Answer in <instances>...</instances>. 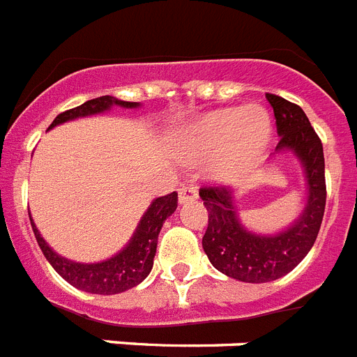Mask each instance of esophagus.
<instances>
[{
  "mask_svg": "<svg viewBox=\"0 0 357 357\" xmlns=\"http://www.w3.org/2000/svg\"><path fill=\"white\" fill-rule=\"evenodd\" d=\"M197 190L193 188V185H182L181 190H178V200H181V204L182 202H188V200H193L197 199Z\"/></svg>",
  "mask_w": 357,
  "mask_h": 357,
  "instance_id": "34e87169",
  "label": "esophagus"
}]
</instances>
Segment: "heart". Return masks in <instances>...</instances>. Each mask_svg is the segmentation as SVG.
Here are the masks:
<instances>
[{
    "label": "heart",
    "mask_w": 357,
    "mask_h": 357,
    "mask_svg": "<svg viewBox=\"0 0 357 357\" xmlns=\"http://www.w3.org/2000/svg\"><path fill=\"white\" fill-rule=\"evenodd\" d=\"M272 138V122L261 105L219 109L184 129L181 146L190 157H213L211 172L219 181H237L263 157Z\"/></svg>",
    "instance_id": "b5f03b06"
}]
</instances>
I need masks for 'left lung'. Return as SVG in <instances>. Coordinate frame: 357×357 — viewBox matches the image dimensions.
Segmentation results:
<instances>
[{
  "label": "left lung",
  "mask_w": 357,
  "mask_h": 357,
  "mask_svg": "<svg viewBox=\"0 0 357 357\" xmlns=\"http://www.w3.org/2000/svg\"><path fill=\"white\" fill-rule=\"evenodd\" d=\"M273 107L278 151H291L305 167L308 197L299 219L275 235H255L238 222L235 197L222 185H202L199 191L208 210L202 248L219 272L243 282H270L287 275L316 243L325 215L326 184L323 144L299 105L266 93Z\"/></svg>",
  "instance_id": "obj_1"
}]
</instances>
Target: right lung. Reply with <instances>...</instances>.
<instances>
[{"instance_id":"1","label":"right lung","mask_w":357,"mask_h":357,"mask_svg":"<svg viewBox=\"0 0 357 357\" xmlns=\"http://www.w3.org/2000/svg\"><path fill=\"white\" fill-rule=\"evenodd\" d=\"M113 105L138 107L140 104H137V102H123V100L114 98V96H100V98L87 100L85 104L78 105L75 109H69L66 113H60L54 119V122L49 126V129H52L58 123L69 122V120L104 113V111L111 109ZM176 204H178L176 191L153 200L151 206L147 208V211L144 213L140 222H138L137 231L132 234L128 246L120 250L111 259H107V261L93 264L73 263L69 259L60 257L43 241L36 225H34V220H32L31 213H29V219H31L32 231H34V237H36L38 244H40L41 252H43L47 261L51 263V266L60 273L61 278L75 288L89 291V294L113 296V294H120V291L137 287L149 275L153 268V259H155V253H157L158 234H160L164 220L176 210Z\"/></svg>"}]
</instances>
